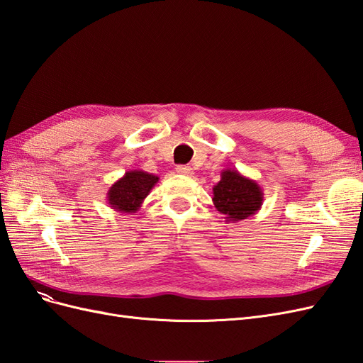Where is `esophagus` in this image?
<instances>
[{"instance_id":"1","label":"esophagus","mask_w":363,"mask_h":363,"mask_svg":"<svg viewBox=\"0 0 363 363\" xmlns=\"http://www.w3.org/2000/svg\"><path fill=\"white\" fill-rule=\"evenodd\" d=\"M175 171H177L182 175H191L192 174V168L188 167V164H179V167L175 168Z\"/></svg>"}]
</instances>
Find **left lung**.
Listing matches in <instances>:
<instances>
[{
	"mask_svg": "<svg viewBox=\"0 0 363 363\" xmlns=\"http://www.w3.org/2000/svg\"><path fill=\"white\" fill-rule=\"evenodd\" d=\"M216 211L225 215V221H244L256 215L263 203V191L257 182L240 174L238 169H224L221 180L213 186Z\"/></svg>",
	"mask_w": 363,
	"mask_h": 363,
	"instance_id": "8db88e82",
	"label": "left lung"
}]
</instances>
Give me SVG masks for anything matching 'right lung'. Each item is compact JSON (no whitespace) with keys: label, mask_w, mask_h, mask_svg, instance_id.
Here are the masks:
<instances>
[{"label":"right lung","mask_w":363,"mask_h":363,"mask_svg":"<svg viewBox=\"0 0 363 363\" xmlns=\"http://www.w3.org/2000/svg\"><path fill=\"white\" fill-rule=\"evenodd\" d=\"M159 177L142 169L127 171L107 191L108 207L121 213H135L157 184Z\"/></svg>","instance_id":"right-lung-1"}]
</instances>
